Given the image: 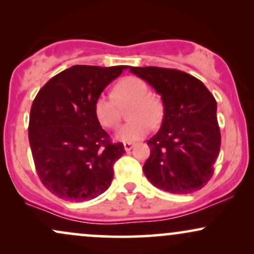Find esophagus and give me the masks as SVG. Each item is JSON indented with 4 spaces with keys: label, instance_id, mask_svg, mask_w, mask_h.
Returning a JSON list of instances; mask_svg holds the SVG:
<instances>
[{
    "label": "esophagus",
    "instance_id": "34e87169",
    "mask_svg": "<svg viewBox=\"0 0 254 254\" xmlns=\"http://www.w3.org/2000/svg\"><path fill=\"white\" fill-rule=\"evenodd\" d=\"M133 143H131V142H125L124 143V149H125V151H130L131 149H132L133 148Z\"/></svg>",
    "mask_w": 254,
    "mask_h": 254
}]
</instances>
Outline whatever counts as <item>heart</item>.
Here are the masks:
<instances>
[{"mask_svg": "<svg viewBox=\"0 0 254 254\" xmlns=\"http://www.w3.org/2000/svg\"><path fill=\"white\" fill-rule=\"evenodd\" d=\"M113 97L100 94L94 101V113L105 127H115L119 122V106L131 103L129 117L132 121L122 125L116 137L124 142H136L149 133L151 123L161 117V105L149 95V87L142 78L125 77L113 88Z\"/></svg>", "mask_w": 254, "mask_h": 254, "instance_id": "b5f03b06", "label": "heart"}]
</instances>
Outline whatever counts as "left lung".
<instances>
[{"instance_id": "1", "label": "left lung", "mask_w": 254, "mask_h": 254, "mask_svg": "<svg viewBox=\"0 0 254 254\" xmlns=\"http://www.w3.org/2000/svg\"><path fill=\"white\" fill-rule=\"evenodd\" d=\"M130 71L149 83L164 104L161 127L147 142L145 177L171 193L200 190L212 177L221 147L214 95L202 81L176 69L131 66Z\"/></svg>"}]
</instances>
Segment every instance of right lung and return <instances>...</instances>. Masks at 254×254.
<instances>
[{
	"instance_id": "obj_1",
	"label": "right lung",
	"mask_w": 254,
	"mask_h": 254,
	"mask_svg": "<svg viewBox=\"0 0 254 254\" xmlns=\"http://www.w3.org/2000/svg\"><path fill=\"white\" fill-rule=\"evenodd\" d=\"M125 69L72 65L38 92L28 139L38 176L57 197L83 202L110 188L113 165L125 149L111 143L95 117L94 101Z\"/></svg>"
}]
</instances>
